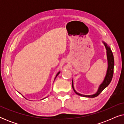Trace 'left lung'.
<instances>
[{
  "mask_svg": "<svg viewBox=\"0 0 124 124\" xmlns=\"http://www.w3.org/2000/svg\"><path fill=\"white\" fill-rule=\"evenodd\" d=\"M105 47L107 50V59H108V69L107 72V74L106 77H105L104 80L103 81V82L101 85L100 87L98 89V91L96 94L91 95H85L80 94L79 93H78L75 91V90L74 89L73 87V83L72 81V87L73 89V90L74 91L76 94L78 95L84 96V97H88V98H95L96 96L99 95L101 94V91L104 90L105 88L109 85V84L111 82V81L112 79V77L113 75V68H114V58H113V55L112 54V52L110 48V47L107 45L106 43H104Z\"/></svg>",
  "mask_w": 124,
  "mask_h": 124,
  "instance_id": "left-lung-1",
  "label": "left lung"
}]
</instances>
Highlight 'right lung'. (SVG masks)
<instances>
[{
    "label": "right lung",
    "mask_w": 124,
    "mask_h": 124,
    "mask_svg": "<svg viewBox=\"0 0 124 124\" xmlns=\"http://www.w3.org/2000/svg\"><path fill=\"white\" fill-rule=\"evenodd\" d=\"M59 73H60V72H59L58 73H57V74H56V77H57V76H58V74H59Z\"/></svg>",
    "instance_id": "obj_1"
}]
</instances>
